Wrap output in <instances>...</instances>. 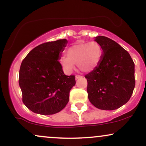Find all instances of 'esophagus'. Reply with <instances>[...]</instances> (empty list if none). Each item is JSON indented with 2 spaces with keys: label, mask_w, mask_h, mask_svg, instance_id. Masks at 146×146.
Here are the masks:
<instances>
[{
  "label": "esophagus",
  "mask_w": 146,
  "mask_h": 146,
  "mask_svg": "<svg viewBox=\"0 0 146 146\" xmlns=\"http://www.w3.org/2000/svg\"><path fill=\"white\" fill-rule=\"evenodd\" d=\"M82 78V75H75V79H76V80H78V79H80V78Z\"/></svg>",
  "instance_id": "esophagus-1"
}]
</instances>
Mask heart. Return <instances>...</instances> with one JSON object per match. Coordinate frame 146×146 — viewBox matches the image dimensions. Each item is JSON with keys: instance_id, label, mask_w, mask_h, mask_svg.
<instances>
[{"instance_id": "b5f03b06", "label": "heart", "mask_w": 146, "mask_h": 146, "mask_svg": "<svg viewBox=\"0 0 146 146\" xmlns=\"http://www.w3.org/2000/svg\"><path fill=\"white\" fill-rule=\"evenodd\" d=\"M103 51L97 42H78L71 45L66 51V56L60 58V62L64 69L70 73L78 65L81 71L88 73L98 66L102 58Z\"/></svg>"}]
</instances>
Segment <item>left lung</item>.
<instances>
[{
  "label": "left lung",
  "instance_id": "1",
  "mask_svg": "<svg viewBox=\"0 0 146 146\" xmlns=\"http://www.w3.org/2000/svg\"><path fill=\"white\" fill-rule=\"evenodd\" d=\"M95 41L103 56L98 66L85 75L90 103L101 110H113L129 101L135 86V63L126 50L105 36Z\"/></svg>",
  "mask_w": 146,
  "mask_h": 146
}]
</instances>
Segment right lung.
Masks as SVG:
<instances>
[{
    "label": "right lung",
    "mask_w": 146,
    "mask_h": 146,
    "mask_svg": "<svg viewBox=\"0 0 146 146\" xmlns=\"http://www.w3.org/2000/svg\"><path fill=\"white\" fill-rule=\"evenodd\" d=\"M66 44V39L42 43L33 48L22 62L18 80L22 100L33 113L53 115L68 104L75 77L65 75L59 62Z\"/></svg>",
    "instance_id": "1"
}]
</instances>
